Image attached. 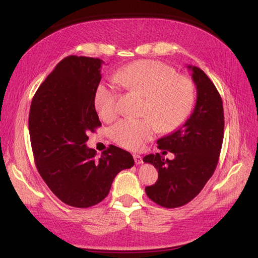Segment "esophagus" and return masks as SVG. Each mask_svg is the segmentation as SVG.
I'll use <instances>...</instances> for the list:
<instances>
[{"label": "esophagus", "mask_w": 258, "mask_h": 258, "mask_svg": "<svg viewBox=\"0 0 258 258\" xmlns=\"http://www.w3.org/2000/svg\"><path fill=\"white\" fill-rule=\"evenodd\" d=\"M134 158H135V161H136L137 165H141V163L143 162L142 156H140V155H138V154H135V155H134Z\"/></svg>", "instance_id": "1"}]
</instances>
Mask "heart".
I'll list each match as a JSON object with an SVG mask.
<instances>
[{
	"instance_id": "1",
	"label": "heart",
	"mask_w": 258,
	"mask_h": 258,
	"mask_svg": "<svg viewBox=\"0 0 258 258\" xmlns=\"http://www.w3.org/2000/svg\"><path fill=\"white\" fill-rule=\"evenodd\" d=\"M114 81L129 91L144 96L142 118H124L111 128L114 141L129 150H140L160 129L173 131L192 112L196 90L192 82L166 64L154 60L137 61L117 70ZM118 89L113 83L102 82L95 93L99 116L111 121L119 113Z\"/></svg>"
}]
</instances>
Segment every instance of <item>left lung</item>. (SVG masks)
<instances>
[{
	"mask_svg": "<svg viewBox=\"0 0 258 258\" xmlns=\"http://www.w3.org/2000/svg\"><path fill=\"white\" fill-rule=\"evenodd\" d=\"M187 68L197 87L196 105L182 127L157 141L159 150L173 153L174 159L158 153L143 158L158 171L157 182L145 187L147 197L169 209L188 204L202 190L216 169L224 139L220 93L202 70Z\"/></svg>",
	"mask_w": 258,
	"mask_h": 258,
	"instance_id": "8db88e82",
	"label": "left lung"
}]
</instances>
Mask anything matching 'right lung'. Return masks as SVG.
Instances as JSON below:
<instances>
[{
  "mask_svg": "<svg viewBox=\"0 0 258 258\" xmlns=\"http://www.w3.org/2000/svg\"><path fill=\"white\" fill-rule=\"evenodd\" d=\"M99 58L69 56L54 68L32 99L29 132L35 166L49 189L66 205L89 208L102 201L132 155L111 145L96 157L88 134L101 126L95 93L101 81Z\"/></svg>",
  "mask_w": 258,
  "mask_h": 258,
  "instance_id": "add662e5",
  "label": "right lung"
}]
</instances>
